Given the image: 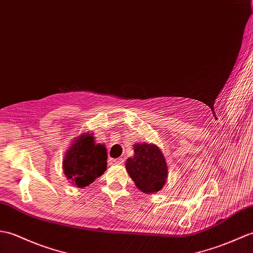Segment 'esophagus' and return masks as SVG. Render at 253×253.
<instances>
[{"label": "esophagus", "instance_id": "1", "mask_svg": "<svg viewBox=\"0 0 253 253\" xmlns=\"http://www.w3.org/2000/svg\"><path fill=\"white\" fill-rule=\"evenodd\" d=\"M110 163L113 164V165H123V164H124V160H123V158H114V160H111Z\"/></svg>", "mask_w": 253, "mask_h": 253}]
</instances>
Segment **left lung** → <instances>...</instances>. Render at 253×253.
I'll list each match as a JSON object with an SVG mask.
<instances>
[{"mask_svg": "<svg viewBox=\"0 0 253 253\" xmlns=\"http://www.w3.org/2000/svg\"><path fill=\"white\" fill-rule=\"evenodd\" d=\"M134 156L126 161V169L137 187L145 194L156 193L167 179V164L161 150L154 144H136Z\"/></svg>", "mask_w": 253, "mask_h": 253, "instance_id": "1", "label": "left lung"}]
</instances>
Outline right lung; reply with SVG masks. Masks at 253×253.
Segmentation results:
<instances>
[{
  "label": "right lung",
  "mask_w": 253,
  "mask_h": 253,
  "mask_svg": "<svg viewBox=\"0 0 253 253\" xmlns=\"http://www.w3.org/2000/svg\"><path fill=\"white\" fill-rule=\"evenodd\" d=\"M107 160L105 146L96 144L92 133H83L64 156V174L78 187H85L103 174L107 170Z\"/></svg>",
  "instance_id": "1"
}]
</instances>
